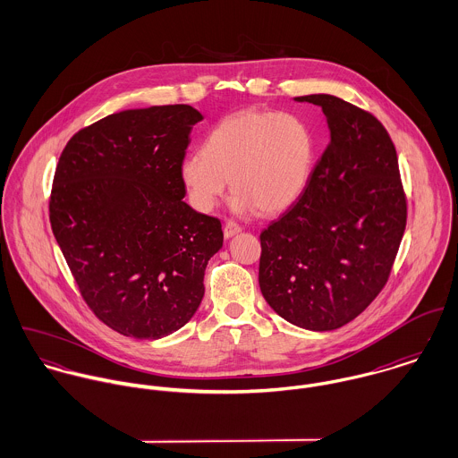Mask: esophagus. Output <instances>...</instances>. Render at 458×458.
Here are the masks:
<instances>
[{
  "mask_svg": "<svg viewBox=\"0 0 458 458\" xmlns=\"http://www.w3.org/2000/svg\"><path fill=\"white\" fill-rule=\"evenodd\" d=\"M240 231H242V225L236 224V222H233V220L224 225V236H225V238H233V236L238 234Z\"/></svg>",
  "mask_w": 458,
  "mask_h": 458,
  "instance_id": "34e87169",
  "label": "esophagus"
}]
</instances>
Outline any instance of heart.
I'll return each mask as SVG.
<instances>
[{"label": "heart", "instance_id": "1", "mask_svg": "<svg viewBox=\"0 0 458 458\" xmlns=\"http://www.w3.org/2000/svg\"><path fill=\"white\" fill-rule=\"evenodd\" d=\"M316 165L314 131L294 114L245 109L222 118L208 131L202 151L180 165L191 204L209 213L229 187L240 215L280 213L310 183Z\"/></svg>", "mask_w": 458, "mask_h": 458}]
</instances>
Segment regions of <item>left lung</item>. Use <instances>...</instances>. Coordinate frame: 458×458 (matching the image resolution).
I'll return each instance as SVG.
<instances>
[{
    "mask_svg": "<svg viewBox=\"0 0 458 458\" xmlns=\"http://www.w3.org/2000/svg\"><path fill=\"white\" fill-rule=\"evenodd\" d=\"M294 100L323 109L329 142L303 196L261 233L259 285L291 325L331 331L386 285L407 200L392 137L374 114L333 95Z\"/></svg>",
    "mask_w": 458,
    "mask_h": 458,
    "instance_id": "obj_1",
    "label": "left lung"
}]
</instances>
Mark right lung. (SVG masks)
Returning <instances> with one entry per match:
<instances>
[{
	"mask_svg": "<svg viewBox=\"0 0 458 458\" xmlns=\"http://www.w3.org/2000/svg\"><path fill=\"white\" fill-rule=\"evenodd\" d=\"M202 114L185 104L109 114L60 157L49 218L91 312L131 338L185 327L204 296L222 224L185 200L180 165Z\"/></svg>",
	"mask_w": 458,
	"mask_h": 458,
	"instance_id": "right-lung-1",
	"label": "right lung"
}]
</instances>
